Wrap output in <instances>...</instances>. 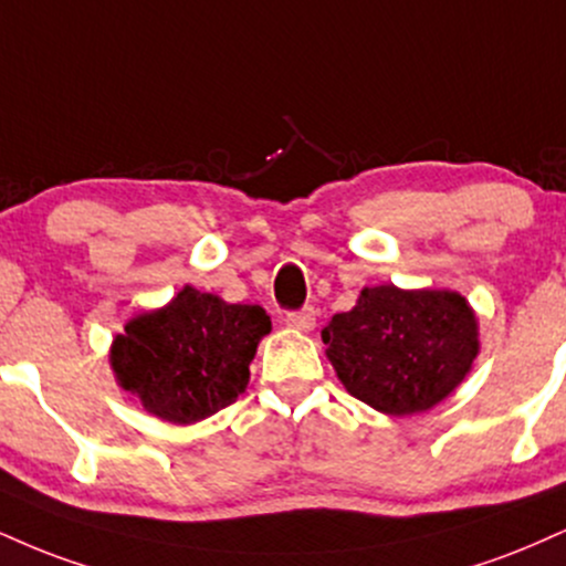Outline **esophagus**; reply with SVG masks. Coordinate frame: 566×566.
Segmentation results:
<instances>
[{
	"label": "esophagus",
	"instance_id": "34e87169",
	"mask_svg": "<svg viewBox=\"0 0 566 566\" xmlns=\"http://www.w3.org/2000/svg\"><path fill=\"white\" fill-rule=\"evenodd\" d=\"M287 324L297 332H313V326H316V311L303 308V311L287 313Z\"/></svg>",
	"mask_w": 566,
	"mask_h": 566
}]
</instances>
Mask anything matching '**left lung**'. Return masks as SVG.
Here are the masks:
<instances>
[{
    "mask_svg": "<svg viewBox=\"0 0 566 566\" xmlns=\"http://www.w3.org/2000/svg\"><path fill=\"white\" fill-rule=\"evenodd\" d=\"M326 358L353 398L387 417L424 413L451 395L480 353L478 313L461 292L360 290L322 332Z\"/></svg>",
    "mask_w": 566,
    "mask_h": 566,
    "instance_id": "1",
    "label": "left lung"
}]
</instances>
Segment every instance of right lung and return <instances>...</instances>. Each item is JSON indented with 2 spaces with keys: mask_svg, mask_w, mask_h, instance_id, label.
Returning a JSON list of instances; mask_svg holds the SVG:
<instances>
[{
  "mask_svg": "<svg viewBox=\"0 0 566 566\" xmlns=\"http://www.w3.org/2000/svg\"><path fill=\"white\" fill-rule=\"evenodd\" d=\"M269 332L261 305L227 303L187 284L171 303L128 318L107 358L134 403L149 417L187 427L248 390L250 360Z\"/></svg>",
  "mask_w": 566,
  "mask_h": 566,
  "instance_id": "right-lung-1",
  "label": "right lung"
}]
</instances>
